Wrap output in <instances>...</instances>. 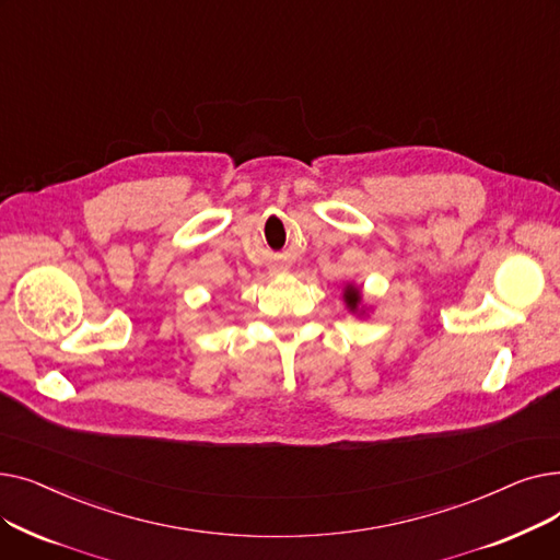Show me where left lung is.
I'll return each mask as SVG.
<instances>
[{
    "label": "left lung",
    "mask_w": 560,
    "mask_h": 560,
    "mask_svg": "<svg viewBox=\"0 0 560 560\" xmlns=\"http://www.w3.org/2000/svg\"><path fill=\"white\" fill-rule=\"evenodd\" d=\"M345 304L351 313H357L361 306V290L357 285H347L345 288Z\"/></svg>",
    "instance_id": "1"
}]
</instances>
